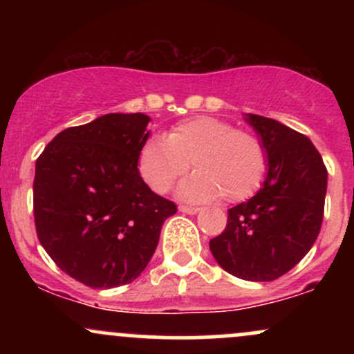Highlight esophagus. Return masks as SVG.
Returning <instances> with one entry per match:
<instances>
[{
  "mask_svg": "<svg viewBox=\"0 0 354 354\" xmlns=\"http://www.w3.org/2000/svg\"><path fill=\"white\" fill-rule=\"evenodd\" d=\"M180 211L181 213H186V214H196L200 208H196V206H188V205H180Z\"/></svg>",
  "mask_w": 354,
  "mask_h": 354,
  "instance_id": "34e87169",
  "label": "esophagus"
}]
</instances>
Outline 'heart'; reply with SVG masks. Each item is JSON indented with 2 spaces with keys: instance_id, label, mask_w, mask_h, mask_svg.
Returning a JSON list of instances; mask_svg holds the SVG:
<instances>
[{
  "instance_id": "b5f03b06",
  "label": "heart",
  "mask_w": 354,
  "mask_h": 354,
  "mask_svg": "<svg viewBox=\"0 0 354 354\" xmlns=\"http://www.w3.org/2000/svg\"><path fill=\"white\" fill-rule=\"evenodd\" d=\"M180 186L185 200L245 201L265 180L268 153L261 138L226 121L200 116L180 121L165 138H149L138 154L141 176L156 193H166L189 171Z\"/></svg>"
}]
</instances>
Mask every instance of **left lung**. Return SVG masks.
<instances>
[{
	"mask_svg": "<svg viewBox=\"0 0 354 354\" xmlns=\"http://www.w3.org/2000/svg\"><path fill=\"white\" fill-rule=\"evenodd\" d=\"M268 153L263 188L228 209V223L209 241L223 270L248 281H273L295 268L318 238L328 171L310 138L279 121L248 115Z\"/></svg>",
	"mask_w": 354,
	"mask_h": 354,
	"instance_id": "obj_1",
	"label": "left lung"
}]
</instances>
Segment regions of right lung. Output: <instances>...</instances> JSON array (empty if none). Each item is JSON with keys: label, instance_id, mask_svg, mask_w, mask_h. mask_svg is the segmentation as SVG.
I'll use <instances>...</instances> for the list:
<instances>
[{"label": "right lung", "instance_id": "right-lung-1", "mask_svg": "<svg viewBox=\"0 0 354 354\" xmlns=\"http://www.w3.org/2000/svg\"><path fill=\"white\" fill-rule=\"evenodd\" d=\"M148 121L109 113L61 131L36 160V234L59 270L89 288L136 279L178 209L140 176Z\"/></svg>", "mask_w": 354, "mask_h": 354}]
</instances>
